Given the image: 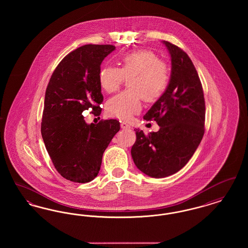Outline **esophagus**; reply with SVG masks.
<instances>
[{
  "instance_id": "1",
  "label": "esophagus",
  "mask_w": 248,
  "mask_h": 248,
  "mask_svg": "<svg viewBox=\"0 0 248 248\" xmlns=\"http://www.w3.org/2000/svg\"><path fill=\"white\" fill-rule=\"evenodd\" d=\"M121 127H122L123 129H128V128H130V125L127 123H125V122H122V123H121Z\"/></svg>"
}]
</instances>
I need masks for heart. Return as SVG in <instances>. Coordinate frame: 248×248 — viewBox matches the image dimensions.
Masks as SVG:
<instances>
[{"label": "heart", "instance_id": "heart-1", "mask_svg": "<svg viewBox=\"0 0 248 248\" xmlns=\"http://www.w3.org/2000/svg\"><path fill=\"white\" fill-rule=\"evenodd\" d=\"M120 69L103 67L98 73L100 87L107 92L116 91L125 79L128 90L109 98L106 111L109 116L127 120L141 109V101L157 100L168 85L170 69L165 61L150 50H138L124 54L119 60Z\"/></svg>", "mask_w": 248, "mask_h": 248}]
</instances>
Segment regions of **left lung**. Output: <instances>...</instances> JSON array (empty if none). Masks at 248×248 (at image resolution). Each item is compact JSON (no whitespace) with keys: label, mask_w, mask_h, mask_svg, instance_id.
Wrapping results in <instances>:
<instances>
[{"label":"left lung","mask_w":248,"mask_h":248,"mask_svg":"<svg viewBox=\"0 0 248 248\" xmlns=\"http://www.w3.org/2000/svg\"><path fill=\"white\" fill-rule=\"evenodd\" d=\"M171 56V75L164 94L143 118L154 120L157 132L135 130L137 140L131 155L137 167L149 177L161 178L178 172L189 162L204 134L205 104L197 71L189 56L164 41Z\"/></svg>","instance_id":"1"}]
</instances>
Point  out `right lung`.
<instances>
[{
  "mask_svg": "<svg viewBox=\"0 0 248 248\" xmlns=\"http://www.w3.org/2000/svg\"><path fill=\"white\" fill-rule=\"evenodd\" d=\"M115 50L110 45H86L60 61L48 83L41 125L48 154L59 174L86 183L97 176L102 156L120 130L115 119L86 124L83 111L101 113L98 73L102 61Z\"/></svg>",
  "mask_w": 248,
  "mask_h": 248,
  "instance_id": "obj_1",
  "label": "right lung"
}]
</instances>
